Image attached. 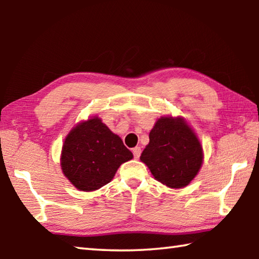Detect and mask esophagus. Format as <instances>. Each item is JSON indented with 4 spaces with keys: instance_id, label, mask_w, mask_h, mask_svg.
<instances>
[{
    "instance_id": "34e87169",
    "label": "esophagus",
    "mask_w": 259,
    "mask_h": 259,
    "mask_svg": "<svg viewBox=\"0 0 259 259\" xmlns=\"http://www.w3.org/2000/svg\"><path fill=\"white\" fill-rule=\"evenodd\" d=\"M133 153H134V156H135V159H139V156H140V153H142V148L138 147V146H136L135 148H133Z\"/></svg>"
}]
</instances>
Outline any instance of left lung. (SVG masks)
I'll use <instances>...</instances> for the list:
<instances>
[{
    "instance_id": "left-lung-1",
    "label": "left lung",
    "mask_w": 259,
    "mask_h": 259,
    "mask_svg": "<svg viewBox=\"0 0 259 259\" xmlns=\"http://www.w3.org/2000/svg\"><path fill=\"white\" fill-rule=\"evenodd\" d=\"M202 146L181 117L163 116L150 133V143L140 160L156 181L171 188H182L193 181L202 165Z\"/></svg>"
}]
</instances>
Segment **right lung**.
I'll use <instances>...</instances> for the list:
<instances>
[{"label": "right lung", "instance_id": "1", "mask_svg": "<svg viewBox=\"0 0 259 259\" xmlns=\"http://www.w3.org/2000/svg\"><path fill=\"white\" fill-rule=\"evenodd\" d=\"M133 156L119 136L95 116L67 135L61 151V169L77 190L90 192L111 182L119 166Z\"/></svg>", "mask_w": 259, "mask_h": 259}]
</instances>
